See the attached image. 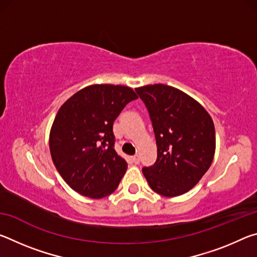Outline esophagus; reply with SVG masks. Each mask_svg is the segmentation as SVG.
I'll use <instances>...</instances> for the list:
<instances>
[{"label": "esophagus", "instance_id": "34e87169", "mask_svg": "<svg viewBox=\"0 0 257 257\" xmlns=\"http://www.w3.org/2000/svg\"><path fill=\"white\" fill-rule=\"evenodd\" d=\"M132 160H133V162H134L135 164H138V163H139V155L136 154V155L132 156Z\"/></svg>", "mask_w": 257, "mask_h": 257}]
</instances>
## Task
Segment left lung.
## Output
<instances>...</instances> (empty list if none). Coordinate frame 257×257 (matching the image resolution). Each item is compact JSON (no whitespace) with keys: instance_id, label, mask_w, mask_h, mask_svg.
I'll use <instances>...</instances> for the list:
<instances>
[{"instance_id":"left-lung-1","label":"left lung","mask_w":257,"mask_h":257,"mask_svg":"<svg viewBox=\"0 0 257 257\" xmlns=\"http://www.w3.org/2000/svg\"><path fill=\"white\" fill-rule=\"evenodd\" d=\"M136 92L149 108L158 146L156 162L143 173L155 193L180 196L194 188L211 167L214 123L202 104L176 87L146 85Z\"/></svg>"}]
</instances>
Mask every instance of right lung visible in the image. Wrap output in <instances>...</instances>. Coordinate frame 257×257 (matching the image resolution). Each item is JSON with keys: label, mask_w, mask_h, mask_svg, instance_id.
Listing matches in <instances>:
<instances>
[{"label": "right lung", "mask_w": 257, "mask_h": 257, "mask_svg": "<svg viewBox=\"0 0 257 257\" xmlns=\"http://www.w3.org/2000/svg\"><path fill=\"white\" fill-rule=\"evenodd\" d=\"M136 98L128 86L94 84L59 108L50 132L51 156L60 176L78 194L99 199L116 189L128 164L113 149L112 127Z\"/></svg>", "instance_id": "1"}]
</instances>
